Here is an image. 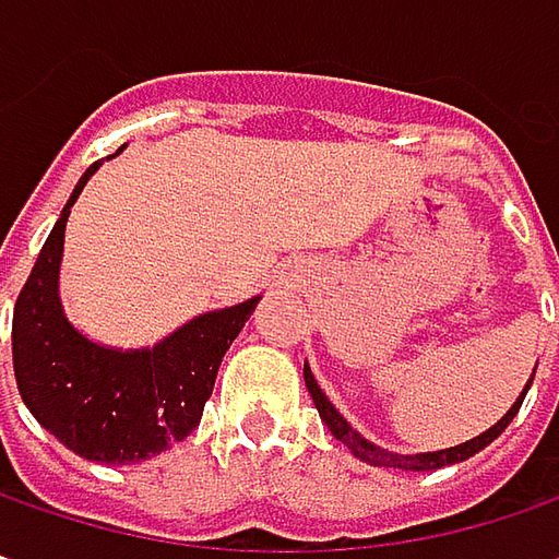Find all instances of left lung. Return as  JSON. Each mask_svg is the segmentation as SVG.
Instances as JSON below:
<instances>
[{"instance_id": "8db88e82", "label": "left lung", "mask_w": 559, "mask_h": 559, "mask_svg": "<svg viewBox=\"0 0 559 559\" xmlns=\"http://www.w3.org/2000/svg\"><path fill=\"white\" fill-rule=\"evenodd\" d=\"M302 377H306V386H309V395H312V402H316L318 414H321V420L328 424V430L337 436L340 442L349 449V452L361 457L365 464H374V467H395V471H439V467H449V464H457V461H467L473 454L479 452V449H486L491 439H498V436L504 433V427H508L510 420L516 417L520 412V405H523V399H526V390H530V383H526V390L523 395L510 405V412L489 427L486 433H479L471 442H464V445H454V449H445V452H424V454H395L386 452V449H377L374 442H368L365 436H358L349 424H346V417L328 402V395L321 393V386L316 383V374H312V368L306 365L302 368Z\"/></svg>"}]
</instances>
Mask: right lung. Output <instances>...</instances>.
<instances>
[{
    "mask_svg": "<svg viewBox=\"0 0 559 559\" xmlns=\"http://www.w3.org/2000/svg\"><path fill=\"white\" fill-rule=\"evenodd\" d=\"M120 154V151H117ZM92 164L43 243L11 318V356L29 414L70 452L98 464H135L182 442L201 424L216 371L260 297L191 318L154 349H107L83 337L58 299L64 228Z\"/></svg>",
    "mask_w": 559,
    "mask_h": 559,
    "instance_id": "1",
    "label": "right lung"
}]
</instances>
